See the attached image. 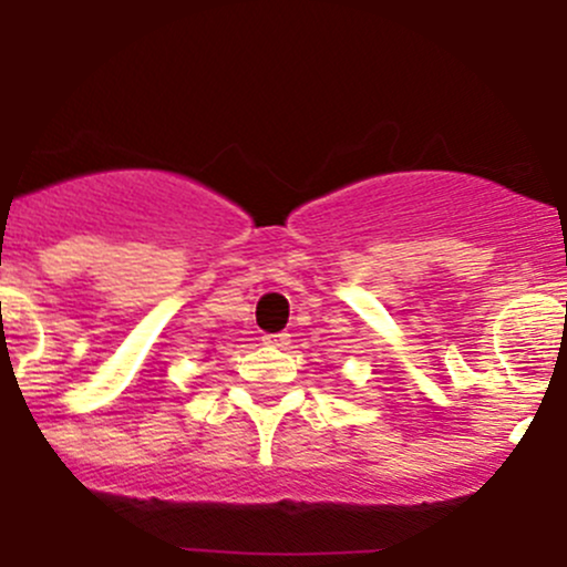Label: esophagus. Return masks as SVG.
<instances>
[{
    "label": "esophagus",
    "instance_id": "34e87169",
    "mask_svg": "<svg viewBox=\"0 0 567 567\" xmlns=\"http://www.w3.org/2000/svg\"><path fill=\"white\" fill-rule=\"evenodd\" d=\"M261 341L272 343V347H289L291 336L286 330L284 332H267V336H261Z\"/></svg>",
    "mask_w": 567,
    "mask_h": 567
}]
</instances>
